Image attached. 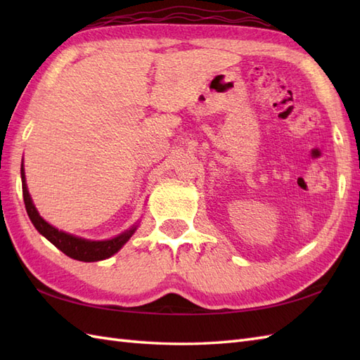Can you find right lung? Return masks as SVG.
<instances>
[{
    "mask_svg": "<svg viewBox=\"0 0 360 360\" xmlns=\"http://www.w3.org/2000/svg\"><path fill=\"white\" fill-rule=\"evenodd\" d=\"M21 184H22V198H25L26 212L32 221L34 227L40 232L46 240L51 241L53 246L60 249L70 258L79 259V262H101V259H106L112 257L114 254L124 248V244L131 238L133 233L137 229V223L133 224L128 231L119 233L117 236L110 240H86L82 236L68 233L63 231H58L57 227L49 224L48 221L40 217V213L35 209L32 198L29 195L27 184H26V174L25 167L21 164Z\"/></svg>",
    "mask_w": 360,
    "mask_h": 360,
    "instance_id": "add662e5",
    "label": "right lung"
}]
</instances>
